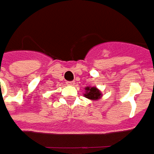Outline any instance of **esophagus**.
I'll use <instances>...</instances> for the list:
<instances>
[{"label": "esophagus", "mask_w": 154, "mask_h": 154, "mask_svg": "<svg viewBox=\"0 0 154 154\" xmlns=\"http://www.w3.org/2000/svg\"><path fill=\"white\" fill-rule=\"evenodd\" d=\"M66 85H67L72 86V85H75V83H74V81H68Z\"/></svg>", "instance_id": "esophagus-1"}]
</instances>
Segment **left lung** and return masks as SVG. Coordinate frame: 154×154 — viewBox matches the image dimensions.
Segmentation results:
<instances>
[{
    "label": "left lung",
    "instance_id": "obj_1",
    "mask_svg": "<svg viewBox=\"0 0 154 154\" xmlns=\"http://www.w3.org/2000/svg\"><path fill=\"white\" fill-rule=\"evenodd\" d=\"M85 93L84 94V96L89 99L90 100H99L102 98L103 94L100 89L96 88L95 86L91 87V86H86L85 87Z\"/></svg>",
    "mask_w": 154,
    "mask_h": 154
}]
</instances>
